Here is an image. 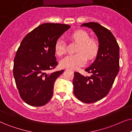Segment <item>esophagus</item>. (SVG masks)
Instances as JSON below:
<instances>
[{"mask_svg": "<svg viewBox=\"0 0 132 132\" xmlns=\"http://www.w3.org/2000/svg\"><path fill=\"white\" fill-rule=\"evenodd\" d=\"M66 70H71V71H72V72H74V70H73V69H69V68H66V69H65Z\"/></svg>", "mask_w": 132, "mask_h": 132, "instance_id": "obj_1", "label": "esophagus"}]
</instances>
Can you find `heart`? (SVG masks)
Instances as JSON below:
<instances>
[{
    "mask_svg": "<svg viewBox=\"0 0 132 132\" xmlns=\"http://www.w3.org/2000/svg\"><path fill=\"white\" fill-rule=\"evenodd\" d=\"M72 38L79 44L77 52L78 54L69 55L63 58L60 64L63 68L77 69L86 63V57L92 59L97 54L99 46L97 43L89 36L86 31L77 30L72 35ZM55 51L58 56H61L66 53V44L62 39H58L55 43Z\"/></svg>",
    "mask_w": 132,
    "mask_h": 132,
    "instance_id": "heart-1",
    "label": "heart"
}]
</instances>
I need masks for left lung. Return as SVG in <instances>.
Instances as JSON below:
<instances>
[{"label": "left lung", "instance_id": "obj_1", "mask_svg": "<svg viewBox=\"0 0 132 132\" xmlns=\"http://www.w3.org/2000/svg\"><path fill=\"white\" fill-rule=\"evenodd\" d=\"M96 33L99 41V50L96 60L85 71L90 76L74 72V94L78 100L90 103L105 97L112 87L119 70V47L109 30L97 22L84 23Z\"/></svg>", "mask_w": 132, "mask_h": 132}]
</instances>
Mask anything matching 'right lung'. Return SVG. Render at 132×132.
I'll return each instance as SVG.
<instances>
[{
  "label": "right lung",
  "mask_w": 132,
  "mask_h": 132,
  "mask_svg": "<svg viewBox=\"0 0 132 132\" xmlns=\"http://www.w3.org/2000/svg\"><path fill=\"white\" fill-rule=\"evenodd\" d=\"M70 28L67 24L45 23L22 39L14 60L13 76L21 99L31 106H43L53 96L54 85L63 70L49 74L58 65L55 46Z\"/></svg>",
  "instance_id": "1"
}]
</instances>
